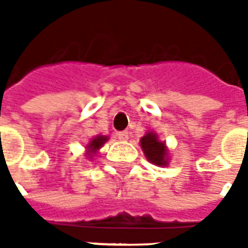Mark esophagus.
Returning <instances> with one entry per match:
<instances>
[{
  "mask_svg": "<svg viewBox=\"0 0 248 248\" xmlns=\"http://www.w3.org/2000/svg\"><path fill=\"white\" fill-rule=\"evenodd\" d=\"M117 137H119L120 140H127L128 139V131H121V132H119L117 134Z\"/></svg>",
  "mask_w": 248,
  "mask_h": 248,
  "instance_id": "obj_1",
  "label": "esophagus"
}]
</instances>
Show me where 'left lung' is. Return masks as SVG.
I'll use <instances>...</instances> for the list:
<instances>
[{
	"mask_svg": "<svg viewBox=\"0 0 248 248\" xmlns=\"http://www.w3.org/2000/svg\"><path fill=\"white\" fill-rule=\"evenodd\" d=\"M140 148L152 164L160 167L168 166V149L166 143L158 139L157 134L149 131L140 138Z\"/></svg>",
	"mask_w": 248,
	"mask_h": 248,
	"instance_id": "1",
	"label": "left lung"
}]
</instances>
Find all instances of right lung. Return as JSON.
<instances>
[{"instance_id":"obj_1","label":"right lung","mask_w":248,"mask_h":248,"mask_svg":"<svg viewBox=\"0 0 248 248\" xmlns=\"http://www.w3.org/2000/svg\"><path fill=\"white\" fill-rule=\"evenodd\" d=\"M108 139H109L108 137H103V135H96L95 138L91 139V142L87 145V156L90 158H92L91 156H92L93 153H96V152L103 146V143H105Z\"/></svg>"}]
</instances>
